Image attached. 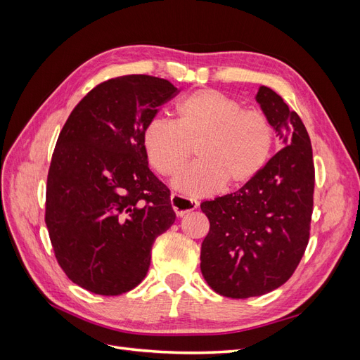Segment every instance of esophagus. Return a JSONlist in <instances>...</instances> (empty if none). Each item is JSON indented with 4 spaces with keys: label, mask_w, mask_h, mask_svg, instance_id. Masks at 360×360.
Listing matches in <instances>:
<instances>
[{
    "label": "esophagus",
    "mask_w": 360,
    "mask_h": 360,
    "mask_svg": "<svg viewBox=\"0 0 360 360\" xmlns=\"http://www.w3.org/2000/svg\"><path fill=\"white\" fill-rule=\"evenodd\" d=\"M171 205H172L174 212H176V214L179 217H181V216H184L186 213L197 209V207L200 205V202L195 200V198H186V197H181V195L172 193L171 195Z\"/></svg>",
    "instance_id": "obj_1"
}]
</instances>
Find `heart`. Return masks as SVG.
Wrapping results in <instances>:
<instances>
[{"instance_id":"b5f03b06","label":"heart","mask_w":360,"mask_h":360,"mask_svg":"<svg viewBox=\"0 0 360 360\" xmlns=\"http://www.w3.org/2000/svg\"><path fill=\"white\" fill-rule=\"evenodd\" d=\"M147 160L158 174L174 177L188 195H210L225 184L237 188L254 180L274 153L275 127L258 110H243L234 97L213 89L197 90L176 105L174 123L153 118L144 127Z\"/></svg>"}]
</instances>
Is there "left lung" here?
I'll return each mask as SVG.
<instances>
[{
    "label": "left lung",
    "instance_id": "1",
    "mask_svg": "<svg viewBox=\"0 0 360 360\" xmlns=\"http://www.w3.org/2000/svg\"><path fill=\"white\" fill-rule=\"evenodd\" d=\"M255 99L282 150L237 192L201 202L210 222L201 274L231 299L263 296L285 284L309 242L315 171L307 127L269 86L261 85Z\"/></svg>",
    "mask_w": 360,
    "mask_h": 360
}]
</instances>
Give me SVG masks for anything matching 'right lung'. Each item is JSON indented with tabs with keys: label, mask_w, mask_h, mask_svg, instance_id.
Segmentation results:
<instances>
[{
	"label": "right lung",
	"mask_w": 360,
	"mask_h": 360,
	"mask_svg": "<svg viewBox=\"0 0 360 360\" xmlns=\"http://www.w3.org/2000/svg\"><path fill=\"white\" fill-rule=\"evenodd\" d=\"M179 91L148 75L108 79L75 106L53 150L45 222L68 278L118 296L147 275L151 246L176 221L169 189L148 168L143 134Z\"/></svg>",
	"instance_id": "add662e5"
}]
</instances>
